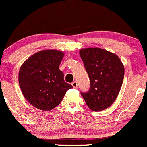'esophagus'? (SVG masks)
Segmentation results:
<instances>
[{
    "label": "esophagus",
    "instance_id": "34e87169",
    "mask_svg": "<svg viewBox=\"0 0 147 147\" xmlns=\"http://www.w3.org/2000/svg\"><path fill=\"white\" fill-rule=\"evenodd\" d=\"M72 87L74 88H77V82H73L72 83Z\"/></svg>",
    "mask_w": 147,
    "mask_h": 147
}]
</instances>
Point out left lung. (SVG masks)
<instances>
[{
    "label": "left lung",
    "instance_id": "left-lung-1",
    "mask_svg": "<svg viewBox=\"0 0 147 147\" xmlns=\"http://www.w3.org/2000/svg\"><path fill=\"white\" fill-rule=\"evenodd\" d=\"M89 79L90 86L81 95L88 106L94 111L107 109L115 102L122 87L124 65L115 54L98 48L79 51Z\"/></svg>",
    "mask_w": 147,
    "mask_h": 147
}]
</instances>
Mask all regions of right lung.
<instances>
[{"label": "right lung", "instance_id": "right-lung-1", "mask_svg": "<svg viewBox=\"0 0 147 147\" xmlns=\"http://www.w3.org/2000/svg\"><path fill=\"white\" fill-rule=\"evenodd\" d=\"M64 54L55 50H42L28 58L18 74L20 88L25 99L42 111H50L63 99L72 85L65 82L59 68Z\"/></svg>", "mask_w": 147, "mask_h": 147}]
</instances>
